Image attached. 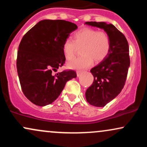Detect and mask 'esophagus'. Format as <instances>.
Wrapping results in <instances>:
<instances>
[{"label": "esophagus", "instance_id": "obj_1", "mask_svg": "<svg viewBox=\"0 0 147 147\" xmlns=\"http://www.w3.org/2000/svg\"><path fill=\"white\" fill-rule=\"evenodd\" d=\"M82 72H81V71H77V77H79V76L82 75Z\"/></svg>", "mask_w": 147, "mask_h": 147}]
</instances>
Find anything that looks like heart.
<instances>
[{
  "instance_id": "1",
  "label": "heart",
  "mask_w": 147,
  "mask_h": 147,
  "mask_svg": "<svg viewBox=\"0 0 147 147\" xmlns=\"http://www.w3.org/2000/svg\"><path fill=\"white\" fill-rule=\"evenodd\" d=\"M81 48L82 56L69 62V68L82 70L90 67L93 59L97 63L106 59L111 51V38L105 32L89 28H82L74 34L73 40L68 38L63 42L62 48L65 59L68 61L73 59L78 48Z\"/></svg>"
}]
</instances>
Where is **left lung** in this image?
<instances>
[{"mask_svg":"<svg viewBox=\"0 0 147 147\" xmlns=\"http://www.w3.org/2000/svg\"><path fill=\"white\" fill-rule=\"evenodd\" d=\"M85 23L103 29L111 38L110 53L90 70L93 83L86 91V99L90 105L103 107L115 98L125 85L130 66L129 43L125 36L113 25L95 21Z\"/></svg>","mask_w":147,"mask_h":147,"instance_id":"obj_1","label":"left lung"}]
</instances>
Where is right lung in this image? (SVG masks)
I'll return each mask as SVG.
<instances>
[{
	"mask_svg": "<svg viewBox=\"0 0 147 147\" xmlns=\"http://www.w3.org/2000/svg\"><path fill=\"white\" fill-rule=\"evenodd\" d=\"M77 26L64 20H43L22 38L16 68L23 94L35 105L44 106L58 98L68 81L77 77L74 70L55 75L65 63L63 44Z\"/></svg>",
	"mask_w": 147,
	"mask_h": 147,
	"instance_id": "obj_1",
	"label": "right lung"
}]
</instances>
